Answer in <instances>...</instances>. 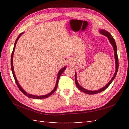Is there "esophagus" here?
<instances>
[{
  "instance_id": "esophagus-1",
  "label": "esophagus",
  "mask_w": 129,
  "mask_h": 129,
  "mask_svg": "<svg viewBox=\"0 0 129 129\" xmlns=\"http://www.w3.org/2000/svg\"><path fill=\"white\" fill-rule=\"evenodd\" d=\"M71 62V60H68V63H70Z\"/></svg>"
}]
</instances>
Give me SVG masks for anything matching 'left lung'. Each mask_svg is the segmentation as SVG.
I'll return each instance as SVG.
<instances>
[{"label":"left lung","instance_id":"8db88e82","mask_svg":"<svg viewBox=\"0 0 129 129\" xmlns=\"http://www.w3.org/2000/svg\"><path fill=\"white\" fill-rule=\"evenodd\" d=\"M100 32L101 34L104 35V36H106L107 38H108L109 41L111 43V44L112 45V46L113 47V49H114V56H115V72L114 73V75L113 76V77H112V79L110 80V81H109L108 84H107L105 86H104L103 88H102L101 89H100L99 90H95V91H90L88 90H86V89H84V88H82V86H81L79 84H78L77 82V76H76V73H75V83L76 85V86L77 87L78 89L80 90L81 91H83L84 93H85L88 94H97L101 92V91H104L105 90V89L108 88V87L110 85L111 83L112 82V81L115 77V76L117 75L118 70V55H117V45L116 44H115V41L114 40V38H113V36H112L110 33L109 32L106 31V30H104V29H101L100 30Z\"/></svg>","mask_w":129,"mask_h":129}]
</instances>
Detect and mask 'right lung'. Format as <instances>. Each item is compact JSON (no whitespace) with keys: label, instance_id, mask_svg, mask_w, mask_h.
<instances>
[{"label":"right lung","instance_id":"obj_1","mask_svg":"<svg viewBox=\"0 0 129 129\" xmlns=\"http://www.w3.org/2000/svg\"><path fill=\"white\" fill-rule=\"evenodd\" d=\"M23 34V32H22V33H21L20 35H19V36L17 37V38L16 39V41H15V44H14V49H13V51H12V54H11V67L12 72V74H13V76H14V79H15V82H16L17 86L19 88V89H20V90L24 94L27 96V97H29V98H32V99H45V98H47V97H49L50 95H51L52 94L55 92V91L56 90L57 88L58 84V80H59V78L60 77L61 75V74L63 73V72H64L65 71V69H66V67H64V68H62L61 69L59 72H58V75H57V81H56V86H55V87H54V88L53 90H52L51 93H49V94H48L44 95H41V96H37V95H32V94H28L25 90H23V88H21V86L20 85V84H19V83L18 82V81H17V78H16V76H15V72H14V67H13V56H14L15 47H16V43H17V40H18V39H19V38H20V37L21 36V35H22Z\"/></svg>","mask_w":129,"mask_h":129}]
</instances>
